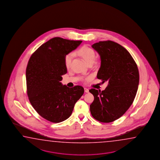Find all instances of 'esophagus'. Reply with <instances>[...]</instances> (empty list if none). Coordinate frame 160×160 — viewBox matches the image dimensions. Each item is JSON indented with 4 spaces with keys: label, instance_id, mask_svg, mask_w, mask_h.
I'll return each mask as SVG.
<instances>
[{
    "label": "esophagus",
    "instance_id": "esophagus-1",
    "mask_svg": "<svg viewBox=\"0 0 160 160\" xmlns=\"http://www.w3.org/2000/svg\"><path fill=\"white\" fill-rule=\"evenodd\" d=\"M85 92H86V93H88V92H89V90L87 88H85Z\"/></svg>",
    "mask_w": 160,
    "mask_h": 160
}]
</instances>
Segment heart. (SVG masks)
<instances>
[{
  "instance_id": "heart-1",
  "label": "heart",
  "mask_w": 160,
  "mask_h": 160,
  "mask_svg": "<svg viewBox=\"0 0 160 160\" xmlns=\"http://www.w3.org/2000/svg\"><path fill=\"white\" fill-rule=\"evenodd\" d=\"M77 53L79 56L81 57L82 58H83L88 64L92 63L94 62L96 58V54L95 51L91 48L88 47L87 46H83L81 48L77 51ZM74 55V53L72 52H71L66 54L65 57L64 63H65V67L67 69H69V68L71 66Z\"/></svg>"
}]
</instances>
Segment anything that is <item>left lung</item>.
<instances>
[{
	"label": "left lung",
	"instance_id": "1",
	"mask_svg": "<svg viewBox=\"0 0 160 160\" xmlns=\"http://www.w3.org/2000/svg\"><path fill=\"white\" fill-rule=\"evenodd\" d=\"M100 57L97 78L108 82L103 91L91 88L94 100L90 108L94 119L110 122L122 116L135 99L139 83L138 66L128 50L113 41L92 45Z\"/></svg>",
	"mask_w": 160,
	"mask_h": 160
}]
</instances>
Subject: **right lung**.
Here are the masks:
<instances>
[{
  "instance_id": "add662e5",
  "label": "right lung",
  "mask_w": 160,
  "mask_h": 160,
  "mask_svg": "<svg viewBox=\"0 0 160 160\" xmlns=\"http://www.w3.org/2000/svg\"><path fill=\"white\" fill-rule=\"evenodd\" d=\"M82 42L51 38L38 48L29 60L26 69L29 100L36 112L50 122L68 119L84 93L81 86L69 88L60 82L62 75L67 72L65 57Z\"/></svg>"
}]
</instances>
